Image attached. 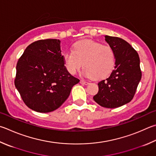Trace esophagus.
<instances>
[{"instance_id":"obj_1","label":"esophagus","mask_w":156,"mask_h":156,"mask_svg":"<svg viewBox=\"0 0 156 156\" xmlns=\"http://www.w3.org/2000/svg\"><path fill=\"white\" fill-rule=\"evenodd\" d=\"M80 83L83 84H85V85H87V84H88L89 83V82H87V81H84L83 80H80Z\"/></svg>"}]
</instances>
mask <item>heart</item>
<instances>
[{
	"label": "heart",
	"mask_w": 156,
	"mask_h": 156,
	"mask_svg": "<svg viewBox=\"0 0 156 156\" xmlns=\"http://www.w3.org/2000/svg\"><path fill=\"white\" fill-rule=\"evenodd\" d=\"M63 61L70 74H75L83 64L84 76L101 79L108 76L114 69L116 56L110 46L83 40L73 45L72 51L63 53Z\"/></svg>",
	"instance_id": "1"
}]
</instances>
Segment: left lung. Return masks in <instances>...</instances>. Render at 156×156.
Wrapping results in <instances>:
<instances>
[{
    "label": "left lung",
    "instance_id": "1",
    "mask_svg": "<svg viewBox=\"0 0 156 156\" xmlns=\"http://www.w3.org/2000/svg\"><path fill=\"white\" fill-rule=\"evenodd\" d=\"M105 40L115 53V66L109 77L98 84L93 100L101 106L115 108L132 100L142 73L139 56L131 45L116 37L106 35Z\"/></svg>",
    "mask_w": 156,
    "mask_h": 156
}]
</instances>
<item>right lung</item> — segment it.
Instances as JSON below:
<instances>
[{"instance_id":"1","label":"right lung","mask_w":156,"mask_h":156,"mask_svg":"<svg viewBox=\"0 0 156 156\" xmlns=\"http://www.w3.org/2000/svg\"><path fill=\"white\" fill-rule=\"evenodd\" d=\"M60 44L56 39L33 42L17 63L15 86L24 104L36 112L58 108L80 82L65 67Z\"/></svg>"}]
</instances>
